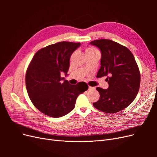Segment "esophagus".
I'll return each mask as SVG.
<instances>
[{"label":"esophagus","instance_id":"obj_1","mask_svg":"<svg viewBox=\"0 0 157 157\" xmlns=\"http://www.w3.org/2000/svg\"><path fill=\"white\" fill-rule=\"evenodd\" d=\"M94 89H95L94 87H92V86H89V87H88V90H94Z\"/></svg>","mask_w":157,"mask_h":157}]
</instances>
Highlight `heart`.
Instances as JSON below:
<instances>
[{"label": "heart", "instance_id": "heart-1", "mask_svg": "<svg viewBox=\"0 0 157 157\" xmlns=\"http://www.w3.org/2000/svg\"><path fill=\"white\" fill-rule=\"evenodd\" d=\"M85 52H86V54L88 55L95 53V52H97L98 51L96 48H94V47H88V48H87L86 50H85Z\"/></svg>", "mask_w": 157, "mask_h": 157}]
</instances>
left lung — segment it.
Here are the masks:
<instances>
[{
    "mask_svg": "<svg viewBox=\"0 0 157 157\" xmlns=\"http://www.w3.org/2000/svg\"><path fill=\"white\" fill-rule=\"evenodd\" d=\"M90 44L101 53L97 77H107V89L98 87L100 94L94 107L107 113L121 111L134 100L140 86V73L134 56L126 47L108 39L95 40Z\"/></svg>",
    "mask_w": 157,
    "mask_h": 157,
    "instance_id": "obj_1",
    "label": "left lung"
}]
</instances>
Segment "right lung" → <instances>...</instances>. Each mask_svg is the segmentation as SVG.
I'll use <instances>...</instances> for the list:
<instances>
[{"label": "right lung", "mask_w": 157, "mask_h": 157, "mask_svg": "<svg viewBox=\"0 0 157 157\" xmlns=\"http://www.w3.org/2000/svg\"><path fill=\"white\" fill-rule=\"evenodd\" d=\"M80 43L59 42L39 50L26 71L27 91L33 105L49 117H63L75 108L78 96L88 90V84L80 82L71 85L61 77L67 74L69 59ZM63 80V82H61Z\"/></svg>", "instance_id": "1"}]
</instances>
